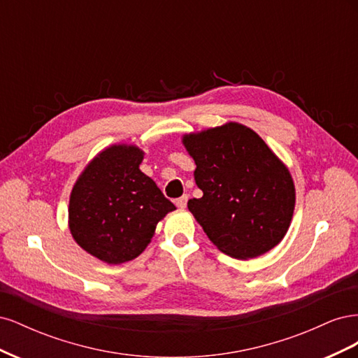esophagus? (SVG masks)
<instances>
[{"mask_svg":"<svg viewBox=\"0 0 358 358\" xmlns=\"http://www.w3.org/2000/svg\"><path fill=\"white\" fill-rule=\"evenodd\" d=\"M187 203H188V196L185 194V196H182L176 200V206L179 209H185L187 208Z\"/></svg>","mask_w":358,"mask_h":358,"instance_id":"esophagus-1","label":"esophagus"}]
</instances>
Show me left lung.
Segmentation results:
<instances>
[{
    "mask_svg": "<svg viewBox=\"0 0 358 358\" xmlns=\"http://www.w3.org/2000/svg\"><path fill=\"white\" fill-rule=\"evenodd\" d=\"M182 143L203 191L188 209L221 252L249 259L284 239L294 213V182L254 129L227 122L183 134Z\"/></svg>",
    "mask_w": 358,
    "mask_h": 358,
    "instance_id": "8db88e82",
    "label": "left lung"
}]
</instances>
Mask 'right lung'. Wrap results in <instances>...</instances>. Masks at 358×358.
<instances>
[{"label":"right lung","mask_w":358,"mask_h":358,"mask_svg":"<svg viewBox=\"0 0 358 358\" xmlns=\"http://www.w3.org/2000/svg\"><path fill=\"white\" fill-rule=\"evenodd\" d=\"M143 155L136 145L106 148L88 162L71 189L69 229L73 239L107 264L138 257L152 241L157 224L176 209L140 170Z\"/></svg>","instance_id":"right-lung-1"}]
</instances>
